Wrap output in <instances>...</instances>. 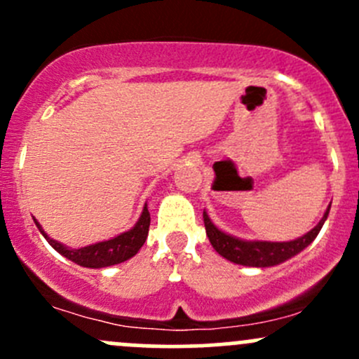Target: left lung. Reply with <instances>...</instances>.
Instances as JSON below:
<instances>
[{
    "mask_svg": "<svg viewBox=\"0 0 359 359\" xmlns=\"http://www.w3.org/2000/svg\"><path fill=\"white\" fill-rule=\"evenodd\" d=\"M328 212H330V205H328L327 212L323 213L320 222L306 233L304 236L297 238L292 241H260V240H241V238L233 236V234L224 233L222 229L212 222L208 213L203 210V220H205L206 236H208L210 243L215 248L219 255L224 259L231 260L234 264L248 267H271L278 266V264L285 262V260L292 259L297 253L302 252L304 248L309 247L318 236V233L323 227L325 220H327Z\"/></svg>",
    "mask_w": 359,
    "mask_h": 359,
    "instance_id": "left-lung-1",
    "label": "left lung"
}]
</instances>
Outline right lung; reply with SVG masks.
<instances>
[{
    "label": "right lung",
    "mask_w": 359,
    "mask_h": 359,
    "mask_svg": "<svg viewBox=\"0 0 359 359\" xmlns=\"http://www.w3.org/2000/svg\"><path fill=\"white\" fill-rule=\"evenodd\" d=\"M34 224L38 226L39 233L45 236V240L52 245L60 255H64L66 259L72 260L78 266L83 267H92V269H100V267H109L114 264H121L125 260L132 259L140 247L146 243L147 233H149V224H151V215L147 205H144L142 213H140L139 220L135 222V226L132 229L125 231V233L118 234V236L111 238V240L99 241V243L86 245L81 248H69L66 245L59 243L53 238H50L45 233V229L41 227V224L34 219Z\"/></svg>",
    "instance_id": "add662e5"
}]
</instances>
